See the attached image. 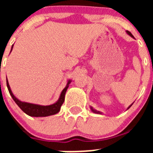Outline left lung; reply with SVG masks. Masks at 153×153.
<instances>
[{
    "mask_svg": "<svg viewBox=\"0 0 153 153\" xmlns=\"http://www.w3.org/2000/svg\"><path fill=\"white\" fill-rule=\"evenodd\" d=\"M126 32H127V33H128V34H129V36H132V37H133V35H132V33H130V32H129V31H126ZM132 106V105H130V106H129V107H130V106ZM129 108H128V109H129ZM91 109H92V111H93V113H100V112H99V111H98V112H97V111H96L95 109H93V108H92V107H91Z\"/></svg>",
    "mask_w": 153,
    "mask_h": 153,
    "instance_id": "left-lung-1",
    "label": "left lung"
}]
</instances>
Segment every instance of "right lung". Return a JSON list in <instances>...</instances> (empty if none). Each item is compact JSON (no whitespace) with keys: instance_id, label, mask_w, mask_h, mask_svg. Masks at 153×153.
I'll return each instance as SVG.
<instances>
[{"instance_id":"1","label":"right lung","mask_w":153,"mask_h":153,"mask_svg":"<svg viewBox=\"0 0 153 153\" xmlns=\"http://www.w3.org/2000/svg\"><path fill=\"white\" fill-rule=\"evenodd\" d=\"M12 48H13V46H12ZM70 80H69L68 83H67V86H66V87L63 90V91H62L60 98H59L57 102H55L54 104L50 105V106H40V105H36V104L21 102V101H20L19 100H17V99L13 96V93H12L10 88V86H9V83H8V81L7 79V86L8 91L10 93V96L12 97V98H13V100H14V102L17 104V106L21 108L26 114L29 115L30 117H48V116L56 114V113H57L58 112L60 111L62 104L64 102L65 93L67 92V90L69 87V84H70Z\"/></svg>"}]
</instances>
